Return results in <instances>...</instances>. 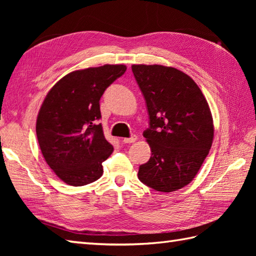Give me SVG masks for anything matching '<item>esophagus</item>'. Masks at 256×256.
<instances>
[{
  "label": "esophagus",
  "instance_id": "1",
  "mask_svg": "<svg viewBox=\"0 0 256 256\" xmlns=\"http://www.w3.org/2000/svg\"><path fill=\"white\" fill-rule=\"evenodd\" d=\"M138 140V138L135 136V135H132L131 138H123V143L124 144H130V143H134L135 140Z\"/></svg>",
  "mask_w": 256,
  "mask_h": 256
}]
</instances>
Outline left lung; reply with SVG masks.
Returning a JSON list of instances; mask_svg holds the SVG:
<instances>
[{
	"label": "left lung",
	"instance_id": "1",
	"mask_svg": "<svg viewBox=\"0 0 256 256\" xmlns=\"http://www.w3.org/2000/svg\"><path fill=\"white\" fill-rule=\"evenodd\" d=\"M145 98L150 128L143 135L150 158L140 166L138 179L157 192H172L197 175L214 140V120L197 84L176 68L133 64Z\"/></svg>",
	"mask_w": 256,
	"mask_h": 256
}]
</instances>
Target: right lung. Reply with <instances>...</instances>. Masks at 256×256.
<instances>
[{"label": "right lung", "instance_id": "obj_1", "mask_svg": "<svg viewBox=\"0 0 256 256\" xmlns=\"http://www.w3.org/2000/svg\"><path fill=\"white\" fill-rule=\"evenodd\" d=\"M124 64L76 70L48 92L38 112L36 134L46 162L68 184L84 186L103 174L113 146L103 134L100 99L125 72Z\"/></svg>", "mask_w": 256, "mask_h": 256}]
</instances>
